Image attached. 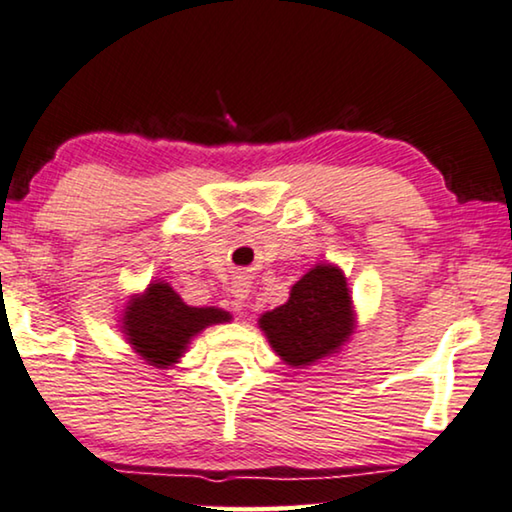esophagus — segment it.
Here are the masks:
<instances>
[{
	"mask_svg": "<svg viewBox=\"0 0 512 512\" xmlns=\"http://www.w3.org/2000/svg\"><path fill=\"white\" fill-rule=\"evenodd\" d=\"M248 292H250V280L246 276H236V280L232 283V294L236 299V304H246L248 299Z\"/></svg>",
	"mask_w": 512,
	"mask_h": 512,
	"instance_id": "1",
	"label": "esophagus"
}]
</instances>
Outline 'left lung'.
I'll return each instance as SVG.
<instances>
[{"label": "left lung", "instance_id": "left-lung-1", "mask_svg": "<svg viewBox=\"0 0 512 512\" xmlns=\"http://www.w3.org/2000/svg\"><path fill=\"white\" fill-rule=\"evenodd\" d=\"M259 327L285 364L301 369L338 352L355 329V313L343 271L318 264L297 280L290 299L259 318Z\"/></svg>", "mask_w": 512, "mask_h": 512}]
</instances>
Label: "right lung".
Listing matches in <instances>:
<instances>
[{"label": "right lung", "mask_w": 512, "mask_h": 512, "mask_svg": "<svg viewBox=\"0 0 512 512\" xmlns=\"http://www.w3.org/2000/svg\"><path fill=\"white\" fill-rule=\"evenodd\" d=\"M232 320L222 308L187 306L181 294L164 280H155L146 292L129 299L122 315V334L136 355L150 366L167 369L176 364L199 331Z\"/></svg>", "instance_id": "obj_1"}]
</instances>
